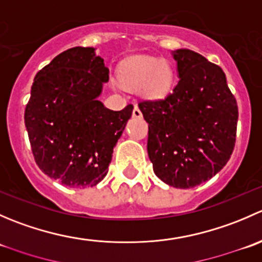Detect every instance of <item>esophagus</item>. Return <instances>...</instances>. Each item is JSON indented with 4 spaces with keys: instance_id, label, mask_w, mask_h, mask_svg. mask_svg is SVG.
<instances>
[{
    "instance_id": "obj_1",
    "label": "esophagus",
    "mask_w": 262,
    "mask_h": 262,
    "mask_svg": "<svg viewBox=\"0 0 262 262\" xmlns=\"http://www.w3.org/2000/svg\"><path fill=\"white\" fill-rule=\"evenodd\" d=\"M133 116H134V118H142V113H141V110H139V107L137 106V105H134Z\"/></svg>"
}]
</instances>
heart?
<instances>
[{
	"instance_id": "1",
	"label": "heart",
	"mask_w": 262,
	"mask_h": 262,
	"mask_svg": "<svg viewBox=\"0 0 262 262\" xmlns=\"http://www.w3.org/2000/svg\"><path fill=\"white\" fill-rule=\"evenodd\" d=\"M123 86L139 90L146 99H162L170 92L173 83L172 68L157 57L136 55L124 60L118 71Z\"/></svg>"
}]
</instances>
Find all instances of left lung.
Instances as JSON below:
<instances>
[{
    "instance_id": "8db88e82",
    "label": "left lung",
    "mask_w": 262,
    "mask_h": 262,
    "mask_svg": "<svg viewBox=\"0 0 262 262\" xmlns=\"http://www.w3.org/2000/svg\"><path fill=\"white\" fill-rule=\"evenodd\" d=\"M179 82L165 99L139 102L147 150L163 182L190 189L226 166L236 142L238 107L219 66L190 49L172 52Z\"/></svg>"
}]
</instances>
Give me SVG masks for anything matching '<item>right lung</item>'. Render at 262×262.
Instances as JSON below:
<instances>
[{
  "label": "right lung",
  "instance_id": "add662e5",
  "mask_svg": "<svg viewBox=\"0 0 262 262\" xmlns=\"http://www.w3.org/2000/svg\"><path fill=\"white\" fill-rule=\"evenodd\" d=\"M95 50L76 47L58 54L36 73L25 109L36 165L70 187H92L106 176L133 113V105L114 112L99 101L109 68Z\"/></svg>",
  "mask_w": 262,
  "mask_h": 262
}]
</instances>
